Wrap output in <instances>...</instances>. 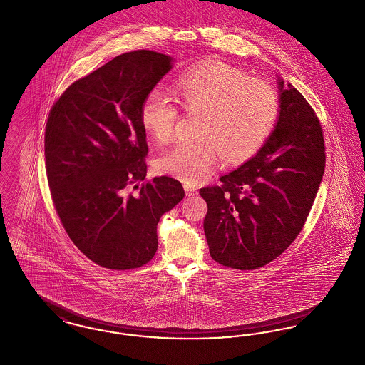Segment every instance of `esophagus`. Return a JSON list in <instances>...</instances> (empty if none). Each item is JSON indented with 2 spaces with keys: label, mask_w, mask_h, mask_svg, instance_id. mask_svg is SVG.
<instances>
[{
  "label": "esophagus",
  "mask_w": 365,
  "mask_h": 365,
  "mask_svg": "<svg viewBox=\"0 0 365 365\" xmlns=\"http://www.w3.org/2000/svg\"><path fill=\"white\" fill-rule=\"evenodd\" d=\"M185 191H186V195L192 197V195H197V187L192 186V185H185Z\"/></svg>",
  "instance_id": "obj_1"
}]
</instances>
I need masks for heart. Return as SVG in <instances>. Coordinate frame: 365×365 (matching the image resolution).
I'll return each instance as SVG.
<instances>
[{
    "instance_id": "b5f03b06",
    "label": "heart",
    "mask_w": 365,
    "mask_h": 365,
    "mask_svg": "<svg viewBox=\"0 0 365 365\" xmlns=\"http://www.w3.org/2000/svg\"><path fill=\"white\" fill-rule=\"evenodd\" d=\"M176 102L186 111H202L198 140H183L161 153L158 168L186 183L210 175L219 155L228 163L246 160L269 137L278 117L277 92L269 83L220 62H209L180 76ZM179 111L159 88L150 89L140 108L143 128L165 143L175 133Z\"/></svg>"
}]
</instances>
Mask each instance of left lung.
Masks as SVG:
<instances>
[{"instance_id": "obj_1", "label": "left lung", "mask_w": 365, "mask_h": 365, "mask_svg": "<svg viewBox=\"0 0 365 365\" xmlns=\"http://www.w3.org/2000/svg\"><path fill=\"white\" fill-rule=\"evenodd\" d=\"M277 120L262 148L220 186L200 190L204 231L220 264L254 270L279 257L300 234L324 173L321 123L304 96L277 76Z\"/></svg>"}]
</instances>
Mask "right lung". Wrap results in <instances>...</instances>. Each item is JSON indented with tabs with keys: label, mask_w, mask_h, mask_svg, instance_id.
I'll return each instance as SVG.
<instances>
[{
	"label": "right lung",
	"mask_w": 365,
	"mask_h": 365,
	"mask_svg": "<svg viewBox=\"0 0 365 365\" xmlns=\"http://www.w3.org/2000/svg\"><path fill=\"white\" fill-rule=\"evenodd\" d=\"M174 66L168 56L137 50L77 80L53 106L44 158L53 202L65 231L91 261L113 270L135 269L158 250L161 216L185 197L170 176H146V93Z\"/></svg>",
	"instance_id": "right-lung-1"
}]
</instances>
